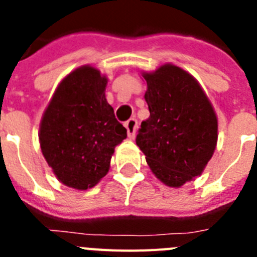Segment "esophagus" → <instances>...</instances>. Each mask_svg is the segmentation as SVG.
I'll return each instance as SVG.
<instances>
[{
	"mask_svg": "<svg viewBox=\"0 0 257 257\" xmlns=\"http://www.w3.org/2000/svg\"><path fill=\"white\" fill-rule=\"evenodd\" d=\"M124 127H126L128 138H130V139H134L136 134V128H138V121H136L135 118H130V119L124 123Z\"/></svg>",
	"mask_w": 257,
	"mask_h": 257,
	"instance_id": "1",
	"label": "esophagus"
}]
</instances>
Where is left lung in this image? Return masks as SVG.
I'll return each instance as SVG.
<instances>
[{"label": "left lung", "instance_id": "left-lung-1", "mask_svg": "<svg viewBox=\"0 0 257 257\" xmlns=\"http://www.w3.org/2000/svg\"><path fill=\"white\" fill-rule=\"evenodd\" d=\"M147 81L148 119L142 122L136 145L152 172L167 187L179 188L202 174L217 143V117L197 79L165 64Z\"/></svg>", "mask_w": 257, "mask_h": 257}]
</instances>
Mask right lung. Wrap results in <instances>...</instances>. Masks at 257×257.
<instances>
[{
    "label": "right lung",
    "mask_w": 257,
    "mask_h": 257,
    "mask_svg": "<svg viewBox=\"0 0 257 257\" xmlns=\"http://www.w3.org/2000/svg\"><path fill=\"white\" fill-rule=\"evenodd\" d=\"M106 82L96 68H77L59 83L41 119V151L67 187L96 185L109 171L114 148L127 138L105 99Z\"/></svg>",
    "instance_id": "right-lung-1"
}]
</instances>
